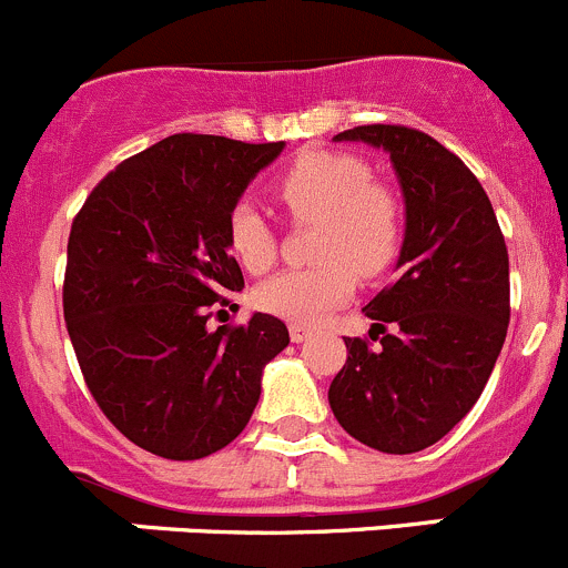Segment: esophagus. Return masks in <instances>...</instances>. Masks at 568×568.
I'll list each match as a JSON object with an SVG mask.
<instances>
[{"label":"esophagus","mask_w":568,"mask_h":568,"mask_svg":"<svg viewBox=\"0 0 568 568\" xmlns=\"http://www.w3.org/2000/svg\"><path fill=\"white\" fill-rule=\"evenodd\" d=\"M288 333H291V341H294V344H302L305 338H311V327H305V324H291Z\"/></svg>","instance_id":"1"}]
</instances>
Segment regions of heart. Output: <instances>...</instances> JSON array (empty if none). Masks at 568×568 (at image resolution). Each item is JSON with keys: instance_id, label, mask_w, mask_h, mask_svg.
<instances>
[{"instance_id": "b5f03b06", "label": "heart", "mask_w": 568, "mask_h": 568, "mask_svg": "<svg viewBox=\"0 0 568 568\" xmlns=\"http://www.w3.org/2000/svg\"><path fill=\"white\" fill-rule=\"evenodd\" d=\"M372 166L349 152L313 150L296 158L274 183V200L294 224H318L313 257L318 266L294 268L255 291L257 307L294 324H316L344 305L355 280H379L399 261L405 207L394 189L372 180ZM227 244L250 274L274 266L280 239L252 205L230 213Z\"/></svg>"}]
</instances>
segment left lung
Returning a JSON list of instances; mask_svg holds the SVG:
<instances>
[{"label":"left lung","instance_id":"obj_1","mask_svg":"<svg viewBox=\"0 0 568 568\" xmlns=\"http://www.w3.org/2000/svg\"><path fill=\"white\" fill-rule=\"evenodd\" d=\"M335 141L383 146L405 194L399 277L363 311L367 338H344L329 383L338 424L366 447L410 455L475 407L510 322L508 246L480 180L447 146L405 124H363Z\"/></svg>","mask_w":568,"mask_h":568}]
</instances>
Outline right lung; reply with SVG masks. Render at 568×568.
<instances>
[{
	"label": "right lung",
	"instance_id": "obj_1",
	"mask_svg": "<svg viewBox=\"0 0 568 568\" xmlns=\"http://www.w3.org/2000/svg\"><path fill=\"white\" fill-rule=\"evenodd\" d=\"M283 146L178 132L104 174L71 222L65 329L99 410L146 453L227 447L288 346L268 313L211 329L213 307L244 288L230 213Z\"/></svg>",
	"mask_w": 568,
	"mask_h": 568
}]
</instances>
